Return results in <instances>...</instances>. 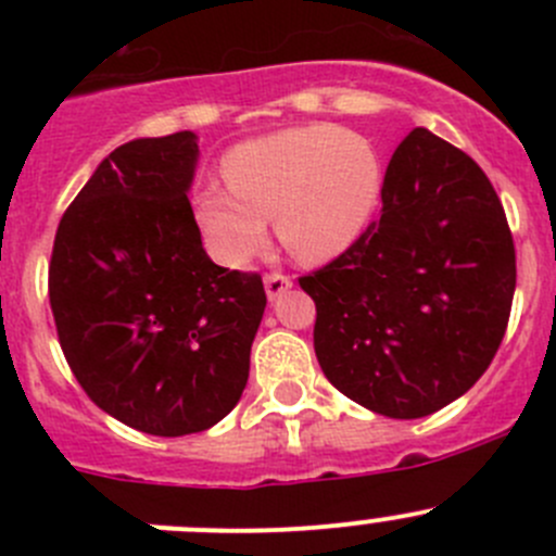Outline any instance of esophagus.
Segmentation results:
<instances>
[{
    "instance_id": "34e87169",
    "label": "esophagus",
    "mask_w": 556,
    "mask_h": 556,
    "mask_svg": "<svg viewBox=\"0 0 556 556\" xmlns=\"http://www.w3.org/2000/svg\"><path fill=\"white\" fill-rule=\"evenodd\" d=\"M263 285H266L268 301H277L279 295L288 293V290L293 288V279H290L288 274H282V271H268L266 277H263Z\"/></svg>"
}]
</instances>
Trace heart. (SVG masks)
<instances>
[{
    "label": "heart",
    "mask_w": 556,
    "mask_h": 556,
    "mask_svg": "<svg viewBox=\"0 0 556 556\" xmlns=\"http://www.w3.org/2000/svg\"><path fill=\"white\" fill-rule=\"evenodd\" d=\"M226 182L195 195V220L228 263L266 242V220L290 255L323 263L355 244L377 210L382 166L371 144L333 126H299L237 144Z\"/></svg>",
    "instance_id": "heart-1"
}]
</instances>
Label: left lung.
<instances>
[{"label":"left lung","mask_w":556,"mask_h":556,"mask_svg":"<svg viewBox=\"0 0 556 556\" xmlns=\"http://www.w3.org/2000/svg\"><path fill=\"white\" fill-rule=\"evenodd\" d=\"M328 382L392 419L457 401L490 368L511 314L517 252L495 188L425 128L392 153L382 215L299 277Z\"/></svg>","instance_id":"1"}]
</instances>
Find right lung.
Segmentation results:
<instances>
[{
  "label": "right lung",
  "mask_w": 556,
  "mask_h": 556,
  "mask_svg": "<svg viewBox=\"0 0 556 556\" xmlns=\"http://www.w3.org/2000/svg\"><path fill=\"white\" fill-rule=\"evenodd\" d=\"M195 159L190 131L112 150L66 206L48 268L55 333L86 395L169 439L237 406L266 309L261 274L217 266L201 247Z\"/></svg>",
  "instance_id": "obj_1"
}]
</instances>
